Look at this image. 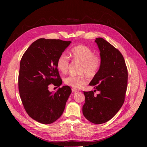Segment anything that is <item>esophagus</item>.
Wrapping results in <instances>:
<instances>
[{
    "instance_id": "34e87169",
    "label": "esophagus",
    "mask_w": 147,
    "mask_h": 147,
    "mask_svg": "<svg viewBox=\"0 0 147 147\" xmlns=\"http://www.w3.org/2000/svg\"><path fill=\"white\" fill-rule=\"evenodd\" d=\"M71 90H72V92H76L78 91V90L75 88H72Z\"/></svg>"
}]
</instances>
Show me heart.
<instances>
[{"instance_id":"heart-1","label":"heart","mask_w":147,"mask_h":147,"mask_svg":"<svg viewBox=\"0 0 147 147\" xmlns=\"http://www.w3.org/2000/svg\"><path fill=\"white\" fill-rule=\"evenodd\" d=\"M70 56L73 62L81 63L80 73L82 74L78 76L70 74L65 78L64 82L67 86L80 88L87 83L86 74L90 77H94L98 74L102 65V58L100 55L94 54L92 49L84 45L74 47L71 49ZM56 66L62 73H67L70 66L69 57L64 53L60 55L57 60Z\"/></svg>"}]
</instances>
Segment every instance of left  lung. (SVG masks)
<instances>
[{"mask_svg":"<svg viewBox=\"0 0 147 147\" xmlns=\"http://www.w3.org/2000/svg\"><path fill=\"white\" fill-rule=\"evenodd\" d=\"M102 65L90 86L95 90L84 92V117L94 124L111 120L120 110L125 100L128 80L127 69L120 52L102 38H96ZM98 91L96 95L94 92Z\"/></svg>","mask_w":147,"mask_h":147,"instance_id":"1","label":"left lung"}]
</instances>
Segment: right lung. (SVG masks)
<instances>
[{
  "instance_id": "obj_1",
  "label": "right lung",
  "mask_w": 147,
  "mask_h": 147,
  "mask_svg": "<svg viewBox=\"0 0 147 147\" xmlns=\"http://www.w3.org/2000/svg\"><path fill=\"white\" fill-rule=\"evenodd\" d=\"M71 42L40 38L29 47L21 59L20 96L28 115L40 123L48 124L57 120L71 93L69 86L59 88L54 93L48 90L51 84L57 87L61 84L56 62Z\"/></svg>"
}]
</instances>
